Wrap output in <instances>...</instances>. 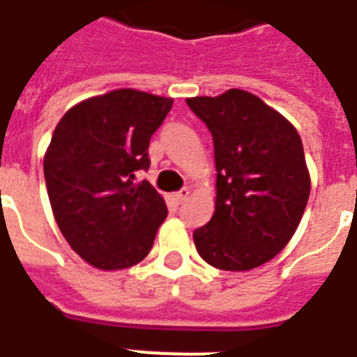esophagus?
Returning a JSON list of instances; mask_svg holds the SVG:
<instances>
[{
  "label": "esophagus",
  "instance_id": "1",
  "mask_svg": "<svg viewBox=\"0 0 357 357\" xmlns=\"http://www.w3.org/2000/svg\"><path fill=\"white\" fill-rule=\"evenodd\" d=\"M188 196H190V190H188V188H181L179 192L174 194V199H176L178 204H183V202H187L188 199Z\"/></svg>",
  "mask_w": 357,
  "mask_h": 357
}]
</instances>
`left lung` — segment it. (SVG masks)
<instances>
[{"label": "left lung", "instance_id": "left-lung-1", "mask_svg": "<svg viewBox=\"0 0 357 357\" xmlns=\"http://www.w3.org/2000/svg\"><path fill=\"white\" fill-rule=\"evenodd\" d=\"M187 104L213 133L218 172L214 214L194 231V245L214 268H259L286 248L308 204L303 141L288 119L244 89Z\"/></svg>", "mask_w": 357, "mask_h": 357}]
</instances>
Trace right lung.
Here are the masks:
<instances>
[{"label":"right lung","mask_w":357,"mask_h":357,"mask_svg":"<svg viewBox=\"0 0 357 357\" xmlns=\"http://www.w3.org/2000/svg\"><path fill=\"white\" fill-rule=\"evenodd\" d=\"M174 98L115 89L75 104L43 155L54 220L75 253L104 271L132 268L150 253L167 218L163 196L133 183L150 167L149 144Z\"/></svg>","instance_id":"add662e5"}]
</instances>
